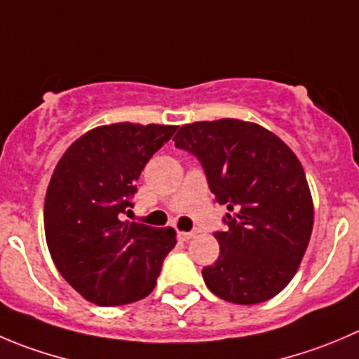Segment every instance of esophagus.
Returning <instances> with one entry per match:
<instances>
[{"label":"esophagus","mask_w":359,"mask_h":359,"mask_svg":"<svg viewBox=\"0 0 359 359\" xmlns=\"http://www.w3.org/2000/svg\"><path fill=\"white\" fill-rule=\"evenodd\" d=\"M194 234L196 233H185V231H180V233H177V238H180L182 241H189V240H192Z\"/></svg>","instance_id":"1"}]
</instances>
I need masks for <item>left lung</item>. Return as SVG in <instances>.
<instances>
[{"label": "left lung", "instance_id": "1", "mask_svg": "<svg viewBox=\"0 0 359 359\" xmlns=\"http://www.w3.org/2000/svg\"><path fill=\"white\" fill-rule=\"evenodd\" d=\"M176 148L203 163L210 190L225 204L220 255L203 269L208 289L236 305L275 298L298 271L313 227L302 162L257 123L224 118L183 125Z\"/></svg>", "mask_w": 359, "mask_h": 359}]
</instances>
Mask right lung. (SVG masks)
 I'll list each match as a JSON object with an SVG mask.
<instances>
[{
  "instance_id": "obj_1",
  "label": "right lung",
  "mask_w": 359,
  "mask_h": 359,
  "mask_svg": "<svg viewBox=\"0 0 359 359\" xmlns=\"http://www.w3.org/2000/svg\"><path fill=\"white\" fill-rule=\"evenodd\" d=\"M176 128L128 121L97 126L72 142L54 167L43 204L47 247L61 276L95 305L146 298L176 245L172 227L125 220L142 169Z\"/></svg>"
}]
</instances>
